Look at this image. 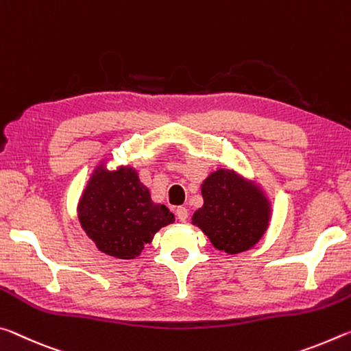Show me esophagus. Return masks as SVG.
<instances>
[{
	"mask_svg": "<svg viewBox=\"0 0 351 351\" xmlns=\"http://www.w3.org/2000/svg\"><path fill=\"white\" fill-rule=\"evenodd\" d=\"M176 215H177V219H179L180 222H185L188 219V210L185 208V206H177Z\"/></svg>",
	"mask_w": 351,
	"mask_h": 351,
	"instance_id": "1",
	"label": "esophagus"
}]
</instances>
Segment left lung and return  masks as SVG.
<instances>
[{"label":"left lung","mask_w":351,"mask_h":351,"mask_svg":"<svg viewBox=\"0 0 351 351\" xmlns=\"http://www.w3.org/2000/svg\"><path fill=\"white\" fill-rule=\"evenodd\" d=\"M204 206L193 216L216 249L239 254L258 243L267 227L269 208L260 193L219 169L202 183Z\"/></svg>","instance_id":"left-lung-1"}]
</instances>
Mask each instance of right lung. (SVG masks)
Returning a JSON list of instances; mask_svg holds the SVG:
<instances>
[{
    "label": "right lung",
    "mask_w": 351,
    "mask_h": 351,
    "mask_svg": "<svg viewBox=\"0 0 351 351\" xmlns=\"http://www.w3.org/2000/svg\"><path fill=\"white\" fill-rule=\"evenodd\" d=\"M79 219L101 252L132 260L140 256L160 228L174 222V216L165 205L152 202L134 169L101 168L80 199Z\"/></svg>",
    "instance_id": "1"
}]
</instances>
